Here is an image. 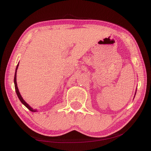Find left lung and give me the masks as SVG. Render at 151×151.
Listing matches in <instances>:
<instances>
[{
  "label": "left lung",
  "instance_id": "8db88e82",
  "mask_svg": "<svg viewBox=\"0 0 151 151\" xmlns=\"http://www.w3.org/2000/svg\"><path fill=\"white\" fill-rule=\"evenodd\" d=\"M135 95H136V93H135Z\"/></svg>",
  "mask_w": 151,
  "mask_h": 151
}]
</instances>
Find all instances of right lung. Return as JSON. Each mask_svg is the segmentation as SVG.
<instances>
[{
    "label": "right lung",
    "mask_w": 151,
    "mask_h": 151,
    "mask_svg": "<svg viewBox=\"0 0 151 151\" xmlns=\"http://www.w3.org/2000/svg\"><path fill=\"white\" fill-rule=\"evenodd\" d=\"M18 66H19V63L17 64V67H16V69H15V76H14V84H15V91H16V93H17V97L19 99V100H20V101L22 102V104H23L25 106H26L28 110H30L31 111H33V112H35V111H37V110H36V109H33L32 107H30L29 105H28L26 102H25L24 101V99H22V97H21V95L20 94V93H19V91L18 89V88H17V80H16V78H17V68H18Z\"/></svg>",
    "instance_id": "add662e5"
}]
</instances>
